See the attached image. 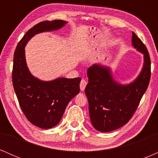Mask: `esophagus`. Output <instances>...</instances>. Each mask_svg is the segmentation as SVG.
Wrapping results in <instances>:
<instances>
[{
    "instance_id": "esophagus-1",
    "label": "esophagus",
    "mask_w": 158,
    "mask_h": 158,
    "mask_svg": "<svg viewBox=\"0 0 158 158\" xmlns=\"http://www.w3.org/2000/svg\"><path fill=\"white\" fill-rule=\"evenodd\" d=\"M87 85V81L85 80V79H81V81H80V85H79V86H80V89L81 90H84L85 87H86Z\"/></svg>"
}]
</instances>
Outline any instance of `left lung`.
<instances>
[{"label": "left lung", "mask_w": 158, "mask_h": 158, "mask_svg": "<svg viewBox=\"0 0 158 158\" xmlns=\"http://www.w3.org/2000/svg\"><path fill=\"white\" fill-rule=\"evenodd\" d=\"M132 44L144 55V65L139 77L127 85L114 80L110 69L95 64L88 69L85 94L90 118L97 131L108 132L126 124L135 113L151 78V60L147 48L132 32Z\"/></svg>", "instance_id": "1"}]
</instances>
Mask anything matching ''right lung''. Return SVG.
Returning a JSON list of instances; mask_svg holds the SVG:
<instances>
[{
  "instance_id": "right-lung-1",
  "label": "right lung",
  "mask_w": 158,
  "mask_h": 158,
  "mask_svg": "<svg viewBox=\"0 0 158 158\" xmlns=\"http://www.w3.org/2000/svg\"><path fill=\"white\" fill-rule=\"evenodd\" d=\"M66 23L54 20L37 23L23 35L14 53L12 84L19 105L27 119L44 129L51 128L60 122L69 102L80 91L81 78H59L50 81L36 79L27 68L24 47L35 34L58 30Z\"/></svg>"
}]
</instances>
